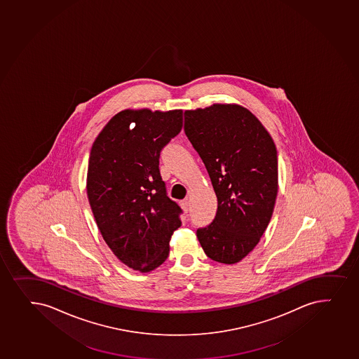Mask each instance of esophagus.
Wrapping results in <instances>:
<instances>
[{
  "label": "esophagus",
  "mask_w": 359,
  "mask_h": 359,
  "mask_svg": "<svg viewBox=\"0 0 359 359\" xmlns=\"http://www.w3.org/2000/svg\"><path fill=\"white\" fill-rule=\"evenodd\" d=\"M180 205H182V209H184V211H185V212H187V211H189V201H187V199H184V201H182V202H180Z\"/></svg>",
  "instance_id": "1"
}]
</instances>
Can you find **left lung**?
<instances>
[{
  "mask_svg": "<svg viewBox=\"0 0 359 359\" xmlns=\"http://www.w3.org/2000/svg\"><path fill=\"white\" fill-rule=\"evenodd\" d=\"M186 136L202 158L217 196V212L197 230L206 255L231 265L258 245L273 214L278 160L273 140L253 113L214 104L185 111Z\"/></svg>",
  "mask_w": 359,
  "mask_h": 359,
  "instance_id": "1",
  "label": "left lung"
}]
</instances>
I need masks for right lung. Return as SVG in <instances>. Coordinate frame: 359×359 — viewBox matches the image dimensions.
I'll return each instance as SVG.
<instances>
[{"label":"right lung","mask_w":359,"mask_h":359,"mask_svg":"<svg viewBox=\"0 0 359 359\" xmlns=\"http://www.w3.org/2000/svg\"><path fill=\"white\" fill-rule=\"evenodd\" d=\"M182 128V109H124L90 150L87 194L94 218L107 246L133 270L161 265L182 226V210L167 196L158 170L161 150Z\"/></svg>","instance_id":"obj_1"}]
</instances>
